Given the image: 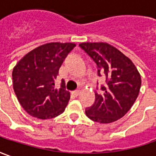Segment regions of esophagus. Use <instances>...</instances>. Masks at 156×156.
Segmentation results:
<instances>
[{
    "instance_id": "34e87169",
    "label": "esophagus",
    "mask_w": 156,
    "mask_h": 156,
    "mask_svg": "<svg viewBox=\"0 0 156 156\" xmlns=\"http://www.w3.org/2000/svg\"><path fill=\"white\" fill-rule=\"evenodd\" d=\"M73 95H74V96H76V97H78V96H79V95H80V93H81V91H80L79 90H75V91H73Z\"/></svg>"
}]
</instances>
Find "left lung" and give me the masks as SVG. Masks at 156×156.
<instances>
[{"label":"left lung","mask_w":156,"mask_h":156,"mask_svg":"<svg viewBox=\"0 0 156 156\" xmlns=\"http://www.w3.org/2000/svg\"><path fill=\"white\" fill-rule=\"evenodd\" d=\"M79 46L98 66V76L106 78L102 94L95 93V103L85 110L90 120L110 123L122 118L136 102L141 88V75L134 63L108 43L84 42Z\"/></svg>","instance_id":"8db88e82"}]
</instances>
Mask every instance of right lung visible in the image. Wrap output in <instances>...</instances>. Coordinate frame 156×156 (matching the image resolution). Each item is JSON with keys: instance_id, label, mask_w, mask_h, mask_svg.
<instances>
[{"instance_id": "1", "label": "right lung", "mask_w": 156, "mask_h": 156, "mask_svg": "<svg viewBox=\"0 0 156 156\" xmlns=\"http://www.w3.org/2000/svg\"><path fill=\"white\" fill-rule=\"evenodd\" d=\"M74 43L51 42L27 53L13 69V86L18 101L30 115L51 119L62 114L70 100V92L54 87V79Z\"/></svg>"}]
</instances>
